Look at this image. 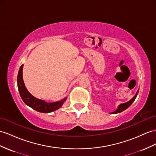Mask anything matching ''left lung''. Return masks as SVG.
Here are the masks:
<instances>
[{"label": "left lung", "instance_id": "obj_1", "mask_svg": "<svg viewBox=\"0 0 156 156\" xmlns=\"http://www.w3.org/2000/svg\"><path fill=\"white\" fill-rule=\"evenodd\" d=\"M138 91H139V89L137 90L136 93L134 96L133 98H132V99H130V100H129V101H127V102H126V103H121V104L119 105V106H118V107H117L116 110L113 111V112L109 113H110V114H117V113H121V112H122L123 111L126 110V109L128 108V107H129L131 105L132 103H133L135 99L136 98V97H137V95H138Z\"/></svg>", "mask_w": 156, "mask_h": 156}]
</instances>
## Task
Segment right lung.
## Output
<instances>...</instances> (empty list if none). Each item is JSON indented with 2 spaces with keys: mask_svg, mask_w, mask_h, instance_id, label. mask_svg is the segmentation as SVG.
I'll return each mask as SVG.
<instances>
[{
  "mask_svg": "<svg viewBox=\"0 0 156 156\" xmlns=\"http://www.w3.org/2000/svg\"><path fill=\"white\" fill-rule=\"evenodd\" d=\"M23 65L20 68L17 77L18 88L23 101L27 106L31 107L34 110L43 113L53 112L61 107L66 100L67 98H65L61 100L56 102H47L43 99H39L34 97L27 91L23 80Z\"/></svg>",
  "mask_w": 156,
  "mask_h": 156,
  "instance_id": "right-lung-1",
  "label": "right lung"
}]
</instances>
